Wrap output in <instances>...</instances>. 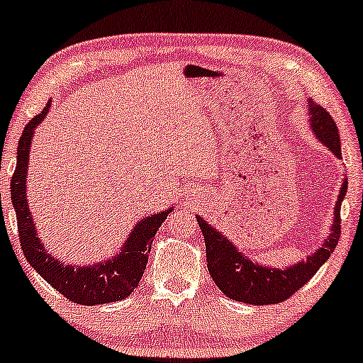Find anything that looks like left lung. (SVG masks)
I'll list each match as a JSON object with an SVG mask.
<instances>
[{"mask_svg":"<svg viewBox=\"0 0 363 363\" xmlns=\"http://www.w3.org/2000/svg\"><path fill=\"white\" fill-rule=\"evenodd\" d=\"M310 123L315 135L327 149L333 150L334 155L341 157V143H339L337 126L329 112L322 105L315 104L310 99ZM348 190V182H342L336 204V218H334L333 230L329 239L323 242L318 251H315L306 261H299L294 267L279 270V268L261 267L244 258L237 247L216 232L211 225L206 223L201 216H197V223L202 230L206 240V259L208 270L211 274L214 284L230 299L247 303V305H277L286 301L294 292H298L310 282V279L318 272V268L329 259L330 252H334L341 235V202Z\"/></svg>","mask_w":363,"mask_h":363,"instance_id":"left-lung-1","label":"left lung"}]
</instances>
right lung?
Listing matches in <instances>:
<instances>
[{
	"instance_id": "right-lung-1",
	"label": "right lung",
	"mask_w": 363,
	"mask_h": 363,
	"mask_svg": "<svg viewBox=\"0 0 363 363\" xmlns=\"http://www.w3.org/2000/svg\"><path fill=\"white\" fill-rule=\"evenodd\" d=\"M50 111V102L38 116L27 123L18 140L17 166L10 183V196L13 202L15 214H17L18 239H21L22 252L30 267L40 274L52 287L64 294L69 301L77 305L93 306L114 303L128 296L138 287L140 279L145 272L152 240H154L157 228L164 223L169 211H162L154 216H147L145 220L136 225L133 233L128 237L123 251L114 259L107 263L93 264V267H65L60 261L52 258L48 251L43 247L36 237L33 218L27 208L26 199V174L27 162H29V147L33 140L34 128L45 119Z\"/></svg>"
}]
</instances>
